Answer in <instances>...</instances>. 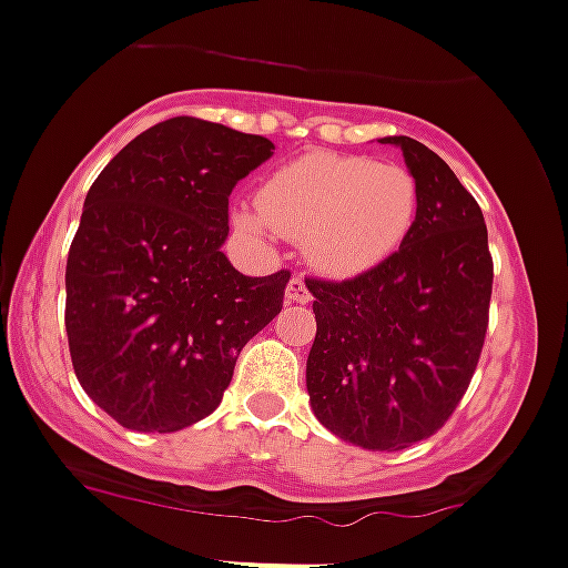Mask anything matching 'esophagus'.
Instances as JSON below:
<instances>
[{"instance_id":"obj_1","label":"esophagus","mask_w":568,"mask_h":568,"mask_svg":"<svg viewBox=\"0 0 568 568\" xmlns=\"http://www.w3.org/2000/svg\"><path fill=\"white\" fill-rule=\"evenodd\" d=\"M286 301H290V303H308V301H312V290H308L306 278L295 276L290 284H286Z\"/></svg>"}]
</instances>
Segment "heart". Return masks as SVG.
I'll list each match as a JSON object with an SVG mask.
<instances>
[{"mask_svg":"<svg viewBox=\"0 0 568 568\" xmlns=\"http://www.w3.org/2000/svg\"><path fill=\"white\" fill-rule=\"evenodd\" d=\"M260 206H243L237 223L248 234L306 240L320 271L356 276L389 260L412 232L419 190L400 165L369 156L312 151L286 162L260 187Z\"/></svg>","mask_w":568,"mask_h":568,"instance_id":"obj_1","label":"heart"}]
</instances>
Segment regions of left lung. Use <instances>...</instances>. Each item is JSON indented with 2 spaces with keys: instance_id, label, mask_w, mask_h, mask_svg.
<instances>
[{
  "instance_id": "obj_1",
  "label": "left lung",
  "mask_w": 568,
  "mask_h": 568,
  "mask_svg": "<svg viewBox=\"0 0 568 568\" xmlns=\"http://www.w3.org/2000/svg\"><path fill=\"white\" fill-rule=\"evenodd\" d=\"M400 145L419 190L400 248L345 278H306L317 334L306 389L320 423L364 450L428 439L467 395L488 328L494 262L483 212L439 154Z\"/></svg>"
}]
</instances>
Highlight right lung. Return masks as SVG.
Segmentation results:
<instances>
[{
    "label": "right lung",
    "instance_id": "add662e5",
    "mask_svg": "<svg viewBox=\"0 0 568 568\" xmlns=\"http://www.w3.org/2000/svg\"><path fill=\"white\" fill-rule=\"evenodd\" d=\"M273 154L262 134L176 115L123 145L88 190L65 262L82 389L118 425L173 434L210 417L290 271L251 278L221 251L229 195Z\"/></svg>",
    "mask_w": 568,
    "mask_h": 568
}]
</instances>
